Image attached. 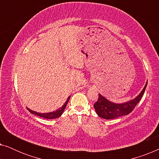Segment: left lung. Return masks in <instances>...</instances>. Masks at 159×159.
<instances>
[{"label": "left lung", "instance_id": "1", "mask_svg": "<svg viewBox=\"0 0 159 159\" xmlns=\"http://www.w3.org/2000/svg\"><path fill=\"white\" fill-rule=\"evenodd\" d=\"M147 84L148 81L140 94L137 95L134 98L126 101L125 103H117L110 101L99 93L98 99L94 104L95 112L101 118L105 119H114L119 116L128 115L133 111L134 108L142 98L147 87Z\"/></svg>", "mask_w": 159, "mask_h": 159}]
</instances>
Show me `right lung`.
I'll return each mask as SVG.
<instances>
[{"label":"right lung","instance_id":"add662e5","mask_svg":"<svg viewBox=\"0 0 159 159\" xmlns=\"http://www.w3.org/2000/svg\"><path fill=\"white\" fill-rule=\"evenodd\" d=\"M70 97H71V95H70V96H69V98L66 100V101L65 102V103H64V105H63L61 107L58 108V109H56L55 111H51V112L40 113V112H37V111H32L31 109H30L29 108H27V110L29 111L30 113H31V114L37 115V116H38L43 117V118L48 119H56V118H58V117L61 116V114H63V112H64V111L65 109V108H66V106L67 105V103H68V101H69V98H70Z\"/></svg>","mask_w":159,"mask_h":159}]
</instances>
